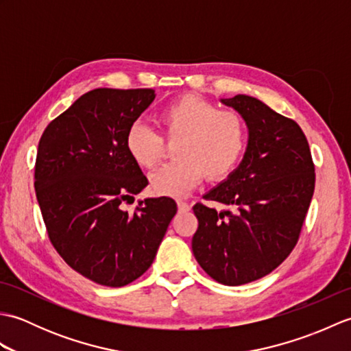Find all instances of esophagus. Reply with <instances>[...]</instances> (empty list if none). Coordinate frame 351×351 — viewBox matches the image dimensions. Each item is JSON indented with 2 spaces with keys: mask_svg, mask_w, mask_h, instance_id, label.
<instances>
[{
  "mask_svg": "<svg viewBox=\"0 0 351 351\" xmlns=\"http://www.w3.org/2000/svg\"><path fill=\"white\" fill-rule=\"evenodd\" d=\"M190 204L187 202H182V200H178V210H180V213H187L190 211Z\"/></svg>",
  "mask_w": 351,
  "mask_h": 351,
  "instance_id": "1",
  "label": "esophagus"
}]
</instances>
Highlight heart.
I'll use <instances>...</instances> for the list:
<instances>
[{
	"instance_id": "obj_1",
	"label": "heart",
	"mask_w": 351,
	"mask_h": 351,
	"mask_svg": "<svg viewBox=\"0 0 351 351\" xmlns=\"http://www.w3.org/2000/svg\"><path fill=\"white\" fill-rule=\"evenodd\" d=\"M167 141H178V161L156 170L151 176L155 195L182 197L205 180L221 181L238 166L247 145L244 119L232 110H220L199 95H182L158 114ZM126 151L145 169L160 164L166 143L158 132L143 123L130 126Z\"/></svg>"
}]
</instances>
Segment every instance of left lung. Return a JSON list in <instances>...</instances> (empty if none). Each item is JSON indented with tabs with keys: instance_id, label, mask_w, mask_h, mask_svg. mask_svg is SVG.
<instances>
[{
	"instance_id": "8db88e82",
	"label": "left lung",
	"mask_w": 351,
	"mask_h": 351,
	"mask_svg": "<svg viewBox=\"0 0 351 351\" xmlns=\"http://www.w3.org/2000/svg\"><path fill=\"white\" fill-rule=\"evenodd\" d=\"M249 130L243 160L204 196L226 206H193L199 226L191 249L214 280L237 287L264 278L299 240L315 189V167L302 128L247 95L221 99Z\"/></svg>"
}]
</instances>
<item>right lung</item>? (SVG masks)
<instances>
[{
  "mask_svg": "<svg viewBox=\"0 0 351 351\" xmlns=\"http://www.w3.org/2000/svg\"><path fill=\"white\" fill-rule=\"evenodd\" d=\"M154 99L152 88H95L47 126L37 149L34 189L49 240L104 287L128 285L151 267L178 210L166 196L140 200L132 214L122 208L147 185L125 138Z\"/></svg>",
  "mask_w": 351,
  "mask_h": 351,
  "instance_id": "add662e5",
  "label": "right lung"
}]
</instances>
